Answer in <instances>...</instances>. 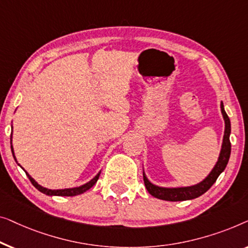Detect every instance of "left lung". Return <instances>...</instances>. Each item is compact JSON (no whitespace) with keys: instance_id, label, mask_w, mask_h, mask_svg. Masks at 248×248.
Wrapping results in <instances>:
<instances>
[{"instance_id":"obj_1","label":"left lung","mask_w":248,"mask_h":248,"mask_svg":"<svg viewBox=\"0 0 248 248\" xmlns=\"http://www.w3.org/2000/svg\"><path fill=\"white\" fill-rule=\"evenodd\" d=\"M220 110L222 118L225 121V130H224V137H222V144L221 149L219 153L218 159L216 162L215 166L209 172L207 176L204 177L201 182L193 186H175V187H166V186H159L157 184H154L148 180L147 175H146L144 165H142V176H144V183L146 189L153 197L160 199V200L165 201H186V200H192L198 197H200L203 193L212 186V184L216 182L218 176L224 172V170L227 166L228 160L230 157V151H232V145H230L229 136L230 131H232V127H230V120L226 113L224 104L220 103Z\"/></svg>"}]
</instances>
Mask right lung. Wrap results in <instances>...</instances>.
Listing matches in <instances>:
<instances>
[{
  "instance_id": "right-lung-1",
  "label": "right lung",
  "mask_w": 248,
  "mask_h": 248,
  "mask_svg": "<svg viewBox=\"0 0 248 248\" xmlns=\"http://www.w3.org/2000/svg\"><path fill=\"white\" fill-rule=\"evenodd\" d=\"M12 134H13V127H12V132H11V151H12V155H13V157H15V160L16 162V164H18V165L21 167V169H22L24 172H26V174H27V176L29 177V180L31 181V183L33 184V186L36 187L37 190H39L40 192H43L44 194H46V195H51V197H53V195H57V197H74V195H78V194H82V193H84V192H86V191H88L89 189H91V187H92L94 184L96 183V181L99 180V176H100V174H101V170L99 173L96 174L95 176L93 177L92 180H90L89 182H86L85 184H83V186H76V187H67V189H58V190H51V189H47V187H45V186H40L39 183L37 182L36 180L33 179L32 176L30 175L29 173L27 172L26 170L23 169L22 166L20 165V164L18 163V160H16V155H15V149H13V145H12Z\"/></svg>"
}]
</instances>
